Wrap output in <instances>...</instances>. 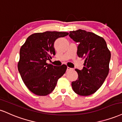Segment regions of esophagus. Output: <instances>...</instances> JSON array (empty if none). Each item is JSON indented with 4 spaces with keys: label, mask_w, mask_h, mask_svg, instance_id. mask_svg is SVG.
Instances as JSON below:
<instances>
[{
    "label": "esophagus",
    "mask_w": 122,
    "mask_h": 122,
    "mask_svg": "<svg viewBox=\"0 0 122 122\" xmlns=\"http://www.w3.org/2000/svg\"><path fill=\"white\" fill-rule=\"evenodd\" d=\"M73 69L72 68H70V67H67V71H71V70H72Z\"/></svg>",
    "instance_id": "1"
}]
</instances>
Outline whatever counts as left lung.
I'll return each mask as SVG.
<instances>
[{
  "label": "left lung",
  "instance_id": "left-lung-1",
  "mask_svg": "<svg viewBox=\"0 0 122 122\" xmlns=\"http://www.w3.org/2000/svg\"><path fill=\"white\" fill-rule=\"evenodd\" d=\"M69 36L78 43L77 55L85 59L81 70L75 69L78 78L71 85L76 94L88 96L102 86L109 72L111 52L106 42L99 36L85 30L70 31Z\"/></svg>",
  "mask_w": 122,
  "mask_h": 122
}]
</instances>
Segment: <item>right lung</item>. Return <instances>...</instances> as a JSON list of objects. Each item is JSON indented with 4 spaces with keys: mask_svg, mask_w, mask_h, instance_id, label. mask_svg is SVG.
<instances>
[{
    "mask_svg": "<svg viewBox=\"0 0 122 122\" xmlns=\"http://www.w3.org/2000/svg\"><path fill=\"white\" fill-rule=\"evenodd\" d=\"M66 32L46 31L35 33L27 38L20 50L18 71L27 88L39 96H46L54 90L63 75L67 66H55L47 63L55 55L56 39L68 35Z\"/></svg>",
    "mask_w": 122,
    "mask_h": 122,
    "instance_id": "add662e5",
    "label": "right lung"
}]
</instances>
